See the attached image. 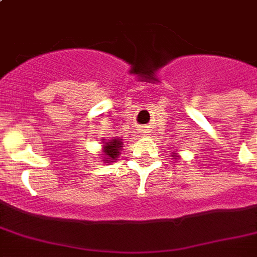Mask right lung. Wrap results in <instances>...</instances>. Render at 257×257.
I'll use <instances>...</instances> for the list:
<instances>
[{
	"instance_id": "obj_1",
	"label": "right lung",
	"mask_w": 257,
	"mask_h": 257,
	"mask_svg": "<svg viewBox=\"0 0 257 257\" xmlns=\"http://www.w3.org/2000/svg\"><path fill=\"white\" fill-rule=\"evenodd\" d=\"M120 148H121V141L114 139L112 141H106L104 145V152L105 155L104 156H108V157H104V159H109V160H114L118 155H120ZM106 160V161H109Z\"/></svg>"
}]
</instances>
